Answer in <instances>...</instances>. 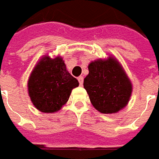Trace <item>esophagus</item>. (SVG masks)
Returning a JSON list of instances; mask_svg holds the SVG:
<instances>
[{
	"label": "esophagus",
	"instance_id": "obj_1",
	"mask_svg": "<svg viewBox=\"0 0 159 159\" xmlns=\"http://www.w3.org/2000/svg\"><path fill=\"white\" fill-rule=\"evenodd\" d=\"M78 80H79V83H80V86H82L83 85V81H84V78L82 76H80L78 77Z\"/></svg>",
	"mask_w": 159,
	"mask_h": 159
}]
</instances>
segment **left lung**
<instances>
[{"mask_svg": "<svg viewBox=\"0 0 159 159\" xmlns=\"http://www.w3.org/2000/svg\"><path fill=\"white\" fill-rule=\"evenodd\" d=\"M89 73L84 80L93 106L102 113H114L127 105L132 94V83L113 58L91 62Z\"/></svg>", "mask_w": 159, "mask_h": 159, "instance_id": "obj_1", "label": "left lung"}]
</instances>
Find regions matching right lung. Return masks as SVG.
Listing matches in <instances>:
<instances>
[{"mask_svg":"<svg viewBox=\"0 0 159 159\" xmlns=\"http://www.w3.org/2000/svg\"><path fill=\"white\" fill-rule=\"evenodd\" d=\"M28 93L34 106L42 112H55L67 102L79 82L67 72L62 58H42L28 80Z\"/></svg>","mask_w":159,"mask_h":159,"instance_id":"1","label":"right lung"}]
</instances>
